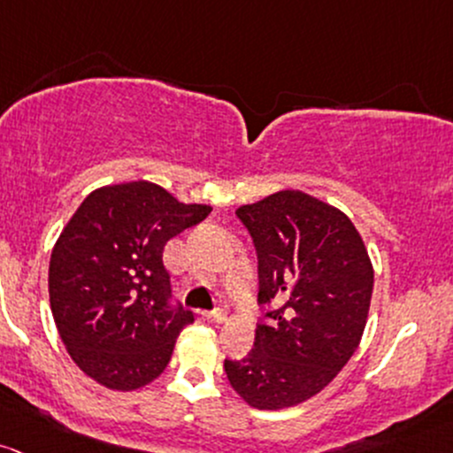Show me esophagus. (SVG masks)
I'll list each match as a JSON object with an SVG mask.
<instances>
[{
    "instance_id": "obj_1",
    "label": "esophagus",
    "mask_w": 453,
    "mask_h": 453,
    "mask_svg": "<svg viewBox=\"0 0 453 453\" xmlns=\"http://www.w3.org/2000/svg\"><path fill=\"white\" fill-rule=\"evenodd\" d=\"M202 316L206 318V320H211V322H223L227 318L226 310H223V307H215V310L202 311Z\"/></svg>"
}]
</instances>
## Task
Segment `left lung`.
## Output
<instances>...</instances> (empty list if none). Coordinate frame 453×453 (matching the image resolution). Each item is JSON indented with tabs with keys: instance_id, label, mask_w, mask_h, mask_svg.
I'll return each mask as SVG.
<instances>
[{
	"instance_id": "obj_1",
	"label": "left lung",
	"mask_w": 453,
	"mask_h": 453,
	"mask_svg": "<svg viewBox=\"0 0 453 453\" xmlns=\"http://www.w3.org/2000/svg\"><path fill=\"white\" fill-rule=\"evenodd\" d=\"M257 256L256 342L226 359L230 385L253 409L301 404L335 379L364 335L374 271L344 212L303 191L236 211Z\"/></svg>"
}]
</instances>
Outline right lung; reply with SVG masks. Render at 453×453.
<instances>
[{"label":"right lung","instance_id":"right-lung-1","mask_svg":"<svg viewBox=\"0 0 453 453\" xmlns=\"http://www.w3.org/2000/svg\"><path fill=\"white\" fill-rule=\"evenodd\" d=\"M211 215L137 180L92 191L59 234L49 299L73 361L109 389L131 391L165 370L196 318L172 301L167 241Z\"/></svg>","mask_w":453,"mask_h":453}]
</instances>
